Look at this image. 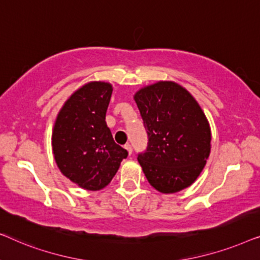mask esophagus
I'll return each instance as SVG.
<instances>
[{"label":"esophagus","instance_id":"obj_1","mask_svg":"<svg viewBox=\"0 0 260 260\" xmlns=\"http://www.w3.org/2000/svg\"><path fill=\"white\" fill-rule=\"evenodd\" d=\"M124 148H125L126 149V150H127V152H129V154L131 155V154H133V147H131V144H129V143H126L125 145H124Z\"/></svg>","mask_w":260,"mask_h":260}]
</instances>
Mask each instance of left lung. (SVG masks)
<instances>
[{
    "label": "left lung",
    "instance_id": "8db88e82",
    "mask_svg": "<svg viewBox=\"0 0 260 260\" xmlns=\"http://www.w3.org/2000/svg\"><path fill=\"white\" fill-rule=\"evenodd\" d=\"M135 102L148 135L147 149L137 159L149 183L167 194L189 187L211 151V129L201 108L173 81L142 88Z\"/></svg>",
    "mask_w": 260,
    "mask_h": 260
}]
</instances>
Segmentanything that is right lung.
Instances as JSON below:
<instances>
[{"instance_id":"1","label":"right lung","mask_w":260,"mask_h":260,"mask_svg":"<svg viewBox=\"0 0 260 260\" xmlns=\"http://www.w3.org/2000/svg\"><path fill=\"white\" fill-rule=\"evenodd\" d=\"M111 94L108 83L84 85L60 110L53 130V154L60 172L87 190L108 186L127 157L105 122Z\"/></svg>"}]
</instances>
